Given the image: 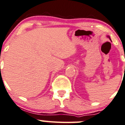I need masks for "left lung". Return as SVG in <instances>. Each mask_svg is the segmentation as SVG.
Segmentation results:
<instances>
[{
	"label": "left lung",
	"instance_id": "obj_1",
	"mask_svg": "<svg viewBox=\"0 0 125 125\" xmlns=\"http://www.w3.org/2000/svg\"><path fill=\"white\" fill-rule=\"evenodd\" d=\"M107 37H108V38H109L111 40V38H110V36H107Z\"/></svg>",
	"mask_w": 125,
	"mask_h": 125
}]
</instances>
